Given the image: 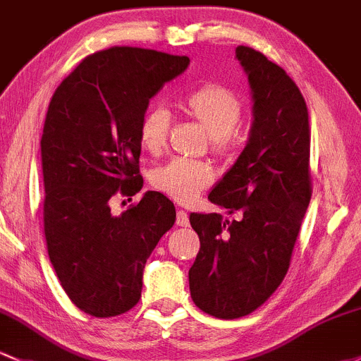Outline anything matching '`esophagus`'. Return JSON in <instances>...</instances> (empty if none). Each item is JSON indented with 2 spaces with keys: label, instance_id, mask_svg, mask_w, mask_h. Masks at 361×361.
Here are the masks:
<instances>
[{
  "label": "esophagus",
  "instance_id": "obj_1",
  "mask_svg": "<svg viewBox=\"0 0 361 361\" xmlns=\"http://www.w3.org/2000/svg\"><path fill=\"white\" fill-rule=\"evenodd\" d=\"M176 224L179 227H188L189 226V215H188V212H184V210H179L177 212V220H176Z\"/></svg>",
  "mask_w": 361,
  "mask_h": 361
}]
</instances>
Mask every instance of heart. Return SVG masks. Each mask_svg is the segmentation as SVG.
I'll return each mask as SVG.
<instances>
[{
  "label": "heart",
  "instance_id": "1",
  "mask_svg": "<svg viewBox=\"0 0 361 361\" xmlns=\"http://www.w3.org/2000/svg\"><path fill=\"white\" fill-rule=\"evenodd\" d=\"M182 111L195 120L210 135L212 148L226 153L234 146L232 130L243 117V104L231 89L208 84L196 89L180 104ZM170 115L165 108H151L139 123V141L148 153H160L166 142ZM213 180L212 169L203 161L172 160L151 176V184L158 191L179 203H191Z\"/></svg>",
  "mask_w": 361,
  "mask_h": 361
}]
</instances>
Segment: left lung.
<instances>
[{
  "label": "left lung",
  "mask_w": 361,
  "mask_h": 361,
  "mask_svg": "<svg viewBox=\"0 0 361 361\" xmlns=\"http://www.w3.org/2000/svg\"><path fill=\"white\" fill-rule=\"evenodd\" d=\"M235 58L251 89V129L235 164L208 200L241 220L191 213L200 253L189 269V290L200 310L239 319L262 306L289 269L308 208L310 126L303 94L284 68L247 46Z\"/></svg>",
  "instance_id": "obj_1"
}]
</instances>
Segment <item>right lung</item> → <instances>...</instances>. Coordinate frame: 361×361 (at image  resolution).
I'll return each mask as SVG.
<instances>
[{
	"label": "right lung",
	"instance_id": "add662e5",
	"mask_svg": "<svg viewBox=\"0 0 361 361\" xmlns=\"http://www.w3.org/2000/svg\"><path fill=\"white\" fill-rule=\"evenodd\" d=\"M188 65L153 49H104L84 58L49 102L41 137L48 255L72 303L98 319L137 303L146 259L176 222L161 192L146 191L120 215L110 200L141 191L139 123Z\"/></svg>",
	"mask_w": 361,
	"mask_h": 361
}]
</instances>
